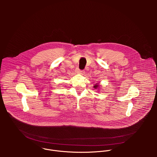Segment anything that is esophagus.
Returning <instances> with one entry per match:
<instances>
[{"label": "esophagus", "mask_w": 157, "mask_h": 157, "mask_svg": "<svg viewBox=\"0 0 157 157\" xmlns=\"http://www.w3.org/2000/svg\"><path fill=\"white\" fill-rule=\"evenodd\" d=\"M76 73H77L78 74H82L84 72H83V71H81V70H76Z\"/></svg>", "instance_id": "1"}]
</instances>
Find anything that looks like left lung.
<instances>
[{"mask_svg": "<svg viewBox=\"0 0 157 157\" xmlns=\"http://www.w3.org/2000/svg\"><path fill=\"white\" fill-rule=\"evenodd\" d=\"M93 87H94V89H98V91H99V88L100 87V85H99V83H96V84H94Z\"/></svg>", "mask_w": 157, "mask_h": 157, "instance_id": "1", "label": "left lung"}]
</instances>
